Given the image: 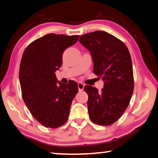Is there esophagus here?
Returning <instances> with one entry per match:
<instances>
[{
    "label": "esophagus",
    "mask_w": 158,
    "mask_h": 158,
    "mask_svg": "<svg viewBox=\"0 0 158 158\" xmlns=\"http://www.w3.org/2000/svg\"><path fill=\"white\" fill-rule=\"evenodd\" d=\"M84 84H82V83H78V89H79V91H82L84 90Z\"/></svg>",
    "instance_id": "esophagus-1"
}]
</instances>
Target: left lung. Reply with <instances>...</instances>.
Instances as JSON below:
<instances>
[{
    "label": "left lung",
    "instance_id": "8db88e82",
    "mask_svg": "<svg viewBox=\"0 0 158 158\" xmlns=\"http://www.w3.org/2000/svg\"><path fill=\"white\" fill-rule=\"evenodd\" d=\"M79 42L92 56L93 73L104 81L101 92L92 85L84 86L89 95V117L98 125H110L123 114L133 93V69L129 50L121 40L105 31L83 35Z\"/></svg>",
    "mask_w": 158,
    "mask_h": 158
}]
</instances>
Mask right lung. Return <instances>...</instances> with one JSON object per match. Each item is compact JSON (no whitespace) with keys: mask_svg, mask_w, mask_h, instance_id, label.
Here are the masks:
<instances>
[{"mask_svg":"<svg viewBox=\"0 0 158 158\" xmlns=\"http://www.w3.org/2000/svg\"><path fill=\"white\" fill-rule=\"evenodd\" d=\"M79 37L45 35L31 42L22 55L19 81L23 101L33 116L46 127L65 123L78 93L75 81H58L55 72L62 65L64 51L75 44Z\"/></svg>","mask_w":158,"mask_h":158,"instance_id":"1","label":"right lung"}]
</instances>
